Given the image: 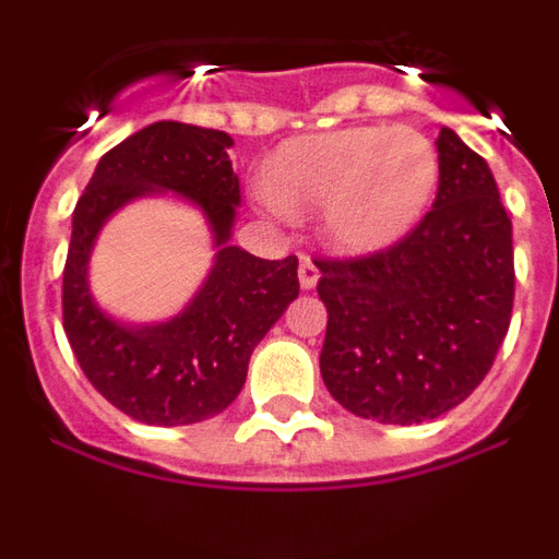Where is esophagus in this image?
<instances>
[{"label": "esophagus", "mask_w": 559, "mask_h": 559, "mask_svg": "<svg viewBox=\"0 0 559 559\" xmlns=\"http://www.w3.org/2000/svg\"><path fill=\"white\" fill-rule=\"evenodd\" d=\"M316 283H319V269L310 263L308 257H302V263H299V285H302V290H310L316 288Z\"/></svg>", "instance_id": "esophagus-1"}]
</instances>
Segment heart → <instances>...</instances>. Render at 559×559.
Wrapping results in <instances>:
<instances>
[{
    "mask_svg": "<svg viewBox=\"0 0 559 559\" xmlns=\"http://www.w3.org/2000/svg\"><path fill=\"white\" fill-rule=\"evenodd\" d=\"M439 187L437 147L412 128H338L285 142L265 195L285 215L324 212V237L349 257L400 243Z\"/></svg>",
    "mask_w": 559,
    "mask_h": 559,
    "instance_id": "obj_1",
    "label": "heart"
}]
</instances>
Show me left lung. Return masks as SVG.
I'll return each mask as SVG.
<instances>
[{"label": "left lung", "mask_w": 559, "mask_h": 559, "mask_svg": "<svg viewBox=\"0 0 559 559\" xmlns=\"http://www.w3.org/2000/svg\"><path fill=\"white\" fill-rule=\"evenodd\" d=\"M437 153L433 210L400 243L316 260L324 386L347 412L386 426L442 417L471 397L510 330L512 221L496 179L451 128Z\"/></svg>", "instance_id": "8db88e82"}]
</instances>
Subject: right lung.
I'll return each instance as SVG.
<instances>
[{"label": "right lung", "instance_id": "1", "mask_svg": "<svg viewBox=\"0 0 559 559\" xmlns=\"http://www.w3.org/2000/svg\"><path fill=\"white\" fill-rule=\"evenodd\" d=\"M231 145L224 131L153 122L97 162L72 212L63 330L92 386L147 426H190L224 412L243 389L254 347L299 296L294 254L260 260L229 243L240 206ZM167 191L205 215L216 260L181 314L153 325L120 323L87 288L91 249L114 211Z\"/></svg>", "mask_w": 559, "mask_h": 559}]
</instances>
